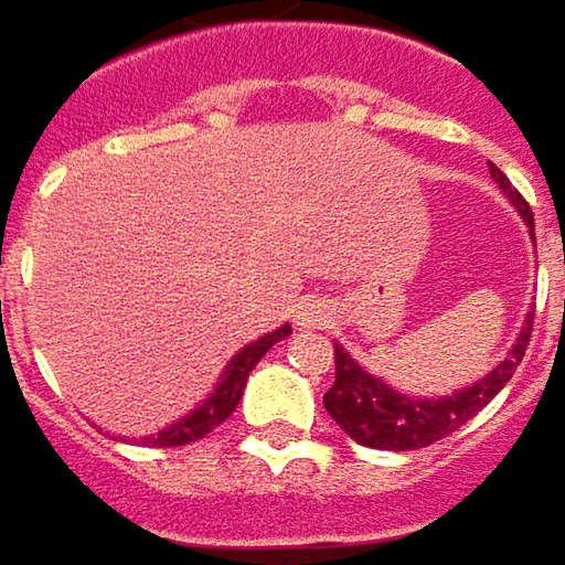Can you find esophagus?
I'll use <instances>...</instances> for the list:
<instances>
[{
  "label": "esophagus",
  "instance_id": "esophagus-1",
  "mask_svg": "<svg viewBox=\"0 0 565 565\" xmlns=\"http://www.w3.org/2000/svg\"><path fill=\"white\" fill-rule=\"evenodd\" d=\"M295 323L298 327H327L330 323V308L317 298H305L295 311Z\"/></svg>",
  "mask_w": 565,
  "mask_h": 565
}]
</instances>
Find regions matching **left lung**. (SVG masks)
<instances>
[{
    "label": "left lung",
    "mask_w": 565,
    "mask_h": 565,
    "mask_svg": "<svg viewBox=\"0 0 565 565\" xmlns=\"http://www.w3.org/2000/svg\"><path fill=\"white\" fill-rule=\"evenodd\" d=\"M490 179L500 185L503 198L510 201L519 216L525 220V226L534 235V216L532 206L525 204V198L512 188V182L490 163ZM534 315L529 311L525 327L519 330V337L512 342L510 355L500 361L488 377L475 380L471 386H462L449 396H408L399 393L396 386L383 383L371 371H364L359 361L352 359L342 345H337V383L327 390L323 405L330 412V418L361 446L371 449H422V446L437 444L449 437L452 430H459L462 424L471 422L484 405H488L515 374L519 361L525 359L529 337H532Z\"/></svg>",
    "instance_id": "1"
}]
</instances>
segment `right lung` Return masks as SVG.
<instances>
[{"instance_id": "right-lung-1", "label": "right lung", "mask_w": 565, "mask_h": 565, "mask_svg": "<svg viewBox=\"0 0 565 565\" xmlns=\"http://www.w3.org/2000/svg\"><path fill=\"white\" fill-rule=\"evenodd\" d=\"M289 333H292V327H289V323H282L279 330H273V333H267V337L254 339L250 345H245L235 359L228 361L226 371H223L220 380H216V386L206 393V399H201L198 408H191L188 415H182L179 422L169 424V427H163V430L147 434V437H141L138 444L185 446V444H194V440H201V437H206L213 427H220V424L226 422L228 415L235 412V405H238L242 393H245V383H248L254 364L264 359L279 339L289 337Z\"/></svg>"}]
</instances>
